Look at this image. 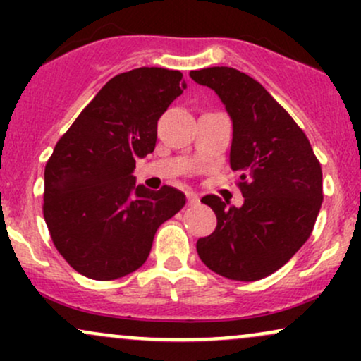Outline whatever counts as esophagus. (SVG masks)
I'll list each match as a JSON object with an SVG mask.
<instances>
[{
    "label": "esophagus",
    "instance_id": "obj_1",
    "mask_svg": "<svg viewBox=\"0 0 361 361\" xmlns=\"http://www.w3.org/2000/svg\"><path fill=\"white\" fill-rule=\"evenodd\" d=\"M186 200H188V205H197L200 202V198H198V195L195 192H188L186 193Z\"/></svg>",
    "mask_w": 361,
    "mask_h": 361
}]
</instances>
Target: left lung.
<instances>
[{
  "instance_id": "obj_1",
  "label": "left lung",
  "mask_w": 361,
  "mask_h": 361,
  "mask_svg": "<svg viewBox=\"0 0 361 361\" xmlns=\"http://www.w3.org/2000/svg\"><path fill=\"white\" fill-rule=\"evenodd\" d=\"M190 78L214 90L233 122L229 163L244 204L202 198L217 227L197 252L217 275L255 281L275 273L307 241L322 204V171L309 139L258 81L234 68H207Z\"/></svg>"
}]
</instances>
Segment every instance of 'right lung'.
Masks as SVG:
<instances>
[{"label":"right lung","instance_id":"right-lung-1","mask_svg":"<svg viewBox=\"0 0 361 361\" xmlns=\"http://www.w3.org/2000/svg\"><path fill=\"white\" fill-rule=\"evenodd\" d=\"M180 71L139 68L111 78L45 164L44 217L62 258L93 280L146 263L157 227L183 209L180 190L135 185V159L154 151L157 120L186 82Z\"/></svg>","mask_w":361,"mask_h":361}]
</instances>
